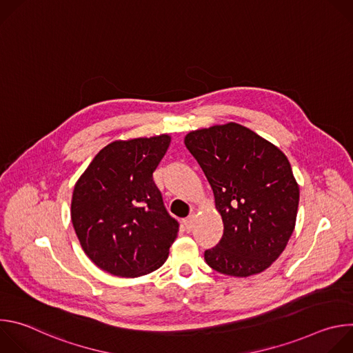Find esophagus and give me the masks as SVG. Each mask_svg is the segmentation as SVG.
<instances>
[{"mask_svg":"<svg viewBox=\"0 0 353 353\" xmlns=\"http://www.w3.org/2000/svg\"><path fill=\"white\" fill-rule=\"evenodd\" d=\"M194 219H195V215H194V214H191L190 216H187V218L183 221V223H184V228H185V230H187V232H190V230L192 229V225H194Z\"/></svg>","mask_w":353,"mask_h":353,"instance_id":"1","label":"esophagus"}]
</instances>
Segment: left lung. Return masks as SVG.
<instances>
[{"mask_svg":"<svg viewBox=\"0 0 353 353\" xmlns=\"http://www.w3.org/2000/svg\"><path fill=\"white\" fill-rule=\"evenodd\" d=\"M184 143L205 173L223 221L207 264L225 275L267 270L285 250L299 207V184L285 154L237 123L191 131Z\"/></svg>","mask_w":353,"mask_h":353,"instance_id":"left-lung-1","label":"left lung"}]
</instances>
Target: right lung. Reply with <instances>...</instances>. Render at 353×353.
Masks as SVG:
<instances>
[{"mask_svg":"<svg viewBox=\"0 0 353 353\" xmlns=\"http://www.w3.org/2000/svg\"><path fill=\"white\" fill-rule=\"evenodd\" d=\"M170 135L114 141L78 179L71 221L85 254L112 275L137 278L161 268L177 237L154 172Z\"/></svg>","mask_w":353,"mask_h":353,"instance_id":"right-lung-1","label":"right lung"}]
</instances>
